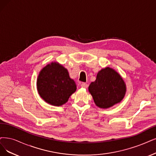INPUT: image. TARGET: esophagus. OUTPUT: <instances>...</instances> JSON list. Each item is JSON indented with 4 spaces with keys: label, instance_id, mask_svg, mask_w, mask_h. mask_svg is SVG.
<instances>
[{
    "label": "esophagus",
    "instance_id": "esophagus-1",
    "mask_svg": "<svg viewBox=\"0 0 156 156\" xmlns=\"http://www.w3.org/2000/svg\"><path fill=\"white\" fill-rule=\"evenodd\" d=\"M81 87H82V88L86 89V88H87L88 85H87V83H82L81 84Z\"/></svg>",
    "mask_w": 156,
    "mask_h": 156
}]
</instances>
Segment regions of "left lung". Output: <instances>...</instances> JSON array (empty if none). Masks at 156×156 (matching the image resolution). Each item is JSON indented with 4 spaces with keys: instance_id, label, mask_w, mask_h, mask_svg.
Returning <instances> with one entry per match:
<instances>
[{
    "instance_id": "obj_1",
    "label": "left lung",
    "mask_w": 156,
    "mask_h": 156,
    "mask_svg": "<svg viewBox=\"0 0 156 156\" xmlns=\"http://www.w3.org/2000/svg\"><path fill=\"white\" fill-rule=\"evenodd\" d=\"M89 91L98 107L107 108L123 100L126 85L119 74L107 67L97 74L95 81L89 86Z\"/></svg>"
}]
</instances>
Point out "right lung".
I'll use <instances>...</instances> for the list:
<instances>
[{
    "mask_svg": "<svg viewBox=\"0 0 156 156\" xmlns=\"http://www.w3.org/2000/svg\"><path fill=\"white\" fill-rule=\"evenodd\" d=\"M40 97L55 106L62 105L76 90L67 69L57 62H51L40 71L37 82Z\"/></svg>",
    "mask_w": 156,
    "mask_h": 156,
    "instance_id": "right-lung-1",
    "label": "right lung"
}]
</instances>
